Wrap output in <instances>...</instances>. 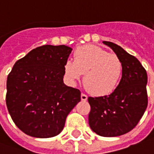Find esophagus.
I'll return each mask as SVG.
<instances>
[{
    "mask_svg": "<svg viewBox=\"0 0 154 154\" xmlns=\"http://www.w3.org/2000/svg\"><path fill=\"white\" fill-rule=\"evenodd\" d=\"M81 99H82V100H83V101H86L87 100V96L86 94L82 93L81 94Z\"/></svg>",
    "mask_w": 154,
    "mask_h": 154,
    "instance_id": "obj_1",
    "label": "esophagus"
}]
</instances>
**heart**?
Returning a JSON list of instances; mask_svg holds the SVG:
<instances>
[{"instance_id":"1","label":"heart","mask_w":154,"mask_h":154,"mask_svg":"<svg viewBox=\"0 0 154 154\" xmlns=\"http://www.w3.org/2000/svg\"><path fill=\"white\" fill-rule=\"evenodd\" d=\"M122 69V62L116 54L94 45L78 48L73 62L67 61L64 66L65 74L72 82L84 74V86L97 96H105L116 89Z\"/></svg>"}]
</instances>
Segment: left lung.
<instances>
[{
  "mask_svg": "<svg viewBox=\"0 0 154 154\" xmlns=\"http://www.w3.org/2000/svg\"><path fill=\"white\" fill-rule=\"evenodd\" d=\"M122 62V77L108 96L88 97V116L92 131L103 137H116L132 130L148 106V76L137 58L112 42L103 41Z\"/></svg>",
  "mask_w": 154,
  "mask_h": 154,
  "instance_id": "obj_1",
  "label": "left lung"
}]
</instances>
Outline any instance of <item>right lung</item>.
Instances as JSON below:
<instances>
[{"instance_id": "add662e5", "label": "right lung", "mask_w": 154, "mask_h": 154, "mask_svg": "<svg viewBox=\"0 0 154 154\" xmlns=\"http://www.w3.org/2000/svg\"><path fill=\"white\" fill-rule=\"evenodd\" d=\"M65 45H43L19 59L9 73L5 102L12 120L35 138H51L63 129L66 118L81 100V91L63 83L72 52Z\"/></svg>"}]
</instances>
